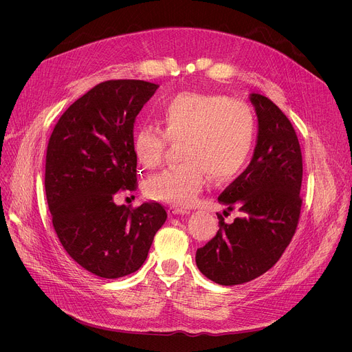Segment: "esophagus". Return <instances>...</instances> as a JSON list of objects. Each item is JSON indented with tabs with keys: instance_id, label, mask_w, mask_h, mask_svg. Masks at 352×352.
Segmentation results:
<instances>
[{
	"instance_id": "1",
	"label": "esophagus",
	"mask_w": 352,
	"mask_h": 352,
	"mask_svg": "<svg viewBox=\"0 0 352 352\" xmlns=\"http://www.w3.org/2000/svg\"><path fill=\"white\" fill-rule=\"evenodd\" d=\"M168 214H170V216H177V214H189V210H188V209H184V208H179V206H170V209H168Z\"/></svg>"
}]
</instances>
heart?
I'll return each mask as SVG.
<instances>
[{
	"instance_id": "obj_1",
	"label": "heart",
	"mask_w": 352,
	"mask_h": 352,
	"mask_svg": "<svg viewBox=\"0 0 352 352\" xmlns=\"http://www.w3.org/2000/svg\"><path fill=\"white\" fill-rule=\"evenodd\" d=\"M159 128L140 126L132 139L139 164L153 170L163 162L167 140L179 143L182 164L164 170L146 182L148 197L188 206L206 184L208 175L227 181L249 160L255 140V116L250 107L221 94L185 91L166 102Z\"/></svg>"
}]
</instances>
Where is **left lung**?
<instances>
[{
    "label": "left lung",
    "instance_id": "8db88e82",
    "mask_svg": "<svg viewBox=\"0 0 352 352\" xmlns=\"http://www.w3.org/2000/svg\"><path fill=\"white\" fill-rule=\"evenodd\" d=\"M249 100L258 116L254 156L219 196L241 217L227 224L217 213V234L196 250L197 269L221 285L243 284L272 269L295 234L302 205V155L292 124L270 98L252 93Z\"/></svg>",
    "mask_w": 352,
    "mask_h": 352
}]
</instances>
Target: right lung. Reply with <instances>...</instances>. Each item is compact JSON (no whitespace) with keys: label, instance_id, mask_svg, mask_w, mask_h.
<instances>
[{"label":"right lung","instance_id":"add662e5","mask_svg":"<svg viewBox=\"0 0 352 352\" xmlns=\"http://www.w3.org/2000/svg\"><path fill=\"white\" fill-rule=\"evenodd\" d=\"M159 85L106 80L78 98L50 136L45 196L67 254L87 272L118 278L136 272L167 213L157 202L116 205L136 189L133 124Z\"/></svg>","mask_w":352,"mask_h":352}]
</instances>
